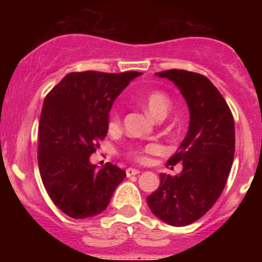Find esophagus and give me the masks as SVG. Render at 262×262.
<instances>
[{
	"label": "esophagus",
	"instance_id": "34e87169",
	"mask_svg": "<svg viewBox=\"0 0 262 262\" xmlns=\"http://www.w3.org/2000/svg\"><path fill=\"white\" fill-rule=\"evenodd\" d=\"M140 170L139 169H135V168H127L126 169V174H127V177H131V176H136L139 174Z\"/></svg>",
	"mask_w": 262,
	"mask_h": 262
}]
</instances>
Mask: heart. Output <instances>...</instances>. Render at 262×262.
I'll use <instances>...</instances> for the list:
<instances>
[{
    "label": "heart",
    "instance_id": "obj_1",
    "mask_svg": "<svg viewBox=\"0 0 262 262\" xmlns=\"http://www.w3.org/2000/svg\"><path fill=\"white\" fill-rule=\"evenodd\" d=\"M142 105H144L145 110L147 111L150 116L155 120L160 117H165L168 115L170 110V99L165 93L163 92H150L145 95L141 99ZM120 125V117H118V113L116 111H113L110 115V120H108V126L110 128L115 130V128L118 127ZM159 150V146L154 144L146 145L145 147H141V149H134L130 151V155L132 158H135L139 162H144L146 160L147 154H152V152H157Z\"/></svg>",
    "mask_w": 262,
    "mask_h": 262
}]
</instances>
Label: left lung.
<instances>
[{
  "mask_svg": "<svg viewBox=\"0 0 262 262\" xmlns=\"http://www.w3.org/2000/svg\"><path fill=\"white\" fill-rule=\"evenodd\" d=\"M180 89L190 111V125L167 165L182 163V172L160 173V186L147 196L157 218L185 227L205 215L222 195L234 158V121L227 102L204 75L186 70L157 72Z\"/></svg>",
  "mask_w": 262,
  "mask_h": 262,
  "instance_id": "obj_1",
  "label": "left lung"
}]
</instances>
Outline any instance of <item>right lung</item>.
Segmentation results:
<instances>
[{
	"instance_id": "1",
	"label": "right lung",
	"mask_w": 262,
	"mask_h": 262,
	"mask_svg": "<svg viewBox=\"0 0 262 262\" xmlns=\"http://www.w3.org/2000/svg\"><path fill=\"white\" fill-rule=\"evenodd\" d=\"M140 75L71 72L44 99L38 128L40 177L54 205L70 218L102 213L125 180V170L111 163L97 169L90 155L107 136L113 102Z\"/></svg>"
}]
</instances>
